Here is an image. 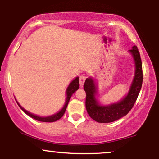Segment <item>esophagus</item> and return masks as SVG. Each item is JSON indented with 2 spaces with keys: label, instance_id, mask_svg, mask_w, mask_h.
Wrapping results in <instances>:
<instances>
[{
  "label": "esophagus",
  "instance_id": "1",
  "mask_svg": "<svg viewBox=\"0 0 159 159\" xmlns=\"http://www.w3.org/2000/svg\"><path fill=\"white\" fill-rule=\"evenodd\" d=\"M85 79H86V78H85L84 75H81V76H80L79 82H80V87H83L84 84Z\"/></svg>",
  "mask_w": 159,
  "mask_h": 159
}]
</instances>
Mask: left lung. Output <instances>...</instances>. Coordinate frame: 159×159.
Returning <instances> with one entry per match:
<instances>
[{"label": "left lung", "instance_id": "obj_1", "mask_svg": "<svg viewBox=\"0 0 159 159\" xmlns=\"http://www.w3.org/2000/svg\"><path fill=\"white\" fill-rule=\"evenodd\" d=\"M129 52L135 63V73L129 93L119 102L111 104L107 106L100 105L96 98L97 88L94 80L91 78L86 79L84 84V89L86 92V109L89 116L98 123H111L125 116L132 110L138 98L143 82L142 62L136 45L133 46Z\"/></svg>", "mask_w": 159, "mask_h": 159}]
</instances>
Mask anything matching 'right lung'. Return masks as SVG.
Listing matches in <instances>:
<instances>
[{
	"label": "right lung",
	"instance_id": "1",
	"mask_svg": "<svg viewBox=\"0 0 159 159\" xmlns=\"http://www.w3.org/2000/svg\"><path fill=\"white\" fill-rule=\"evenodd\" d=\"M79 78L77 77L75 78V79L71 82L70 84H69L68 88L66 89V102H65V105L64 106H63V108L61 109V111H59L58 113H57V114H54V115H52V116H45V117H42V116H36V115H34L31 114V113L28 112V111H27L25 109H24L21 106V105H19V103H18V105H19V106L20 107V108L25 113V114L28 115V116H30V117L34 118V119H35L36 120H38V121H40V122H45V123H52V122H54V121H57V120H58L59 119H61L62 116H63V114H64L66 110V107H67V105H68V103L69 102V99H70L71 96H72V95L75 92L76 90H78V88H79Z\"/></svg>",
	"mask_w": 159,
	"mask_h": 159
}]
</instances>
